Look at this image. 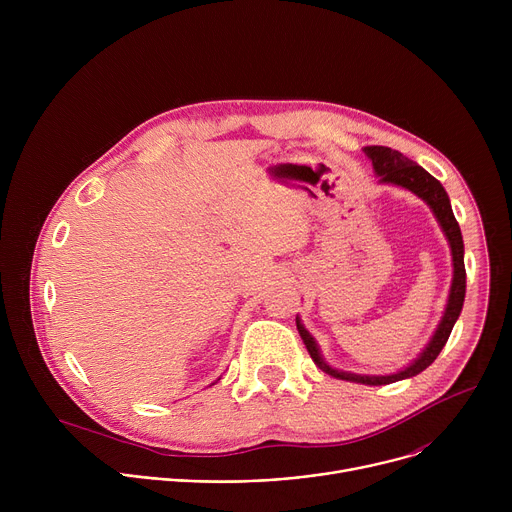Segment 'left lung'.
<instances>
[{
  "label": "left lung",
  "instance_id": "8db88e82",
  "mask_svg": "<svg viewBox=\"0 0 512 512\" xmlns=\"http://www.w3.org/2000/svg\"><path fill=\"white\" fill-rule=\"evenodd\" d=\"M367 156L373 160V168L379 174L381 182L387 184H397L403 186L407 190H411L413 194H417L419 198H423L429 208L433 210L435 218L440 221L450 247H452V259H454V279H452V289H450V298H448V306L444 312V318L437 326L431 342L427 344V348L421 352V356L411 362L405 371H399L395 375H385V377H367V375H354V373H344V371H336L322 360L320 350L316 346V340L310 336V332L300 324V320L296 318L298 324V332L312 356V360L316 362V367H320L324 373H328L330 377L342 379V381H352V383H362V385H389L401 379H409L419 375L421 371H425L429 364L437 358V354L442 352V348L446 346L452 328L462 312L464 306V296H466V269H464V241H462V233H460V225L456 221V216L452 212V204L450 198L444 190V186L437 182L429 172H425L421 166H417L413 160L405 158L401 152L385 148V145H369L364 148Z\"/></svg>",
  "mask_w": 512,
  "mask_h": 512
}]
</instances>
